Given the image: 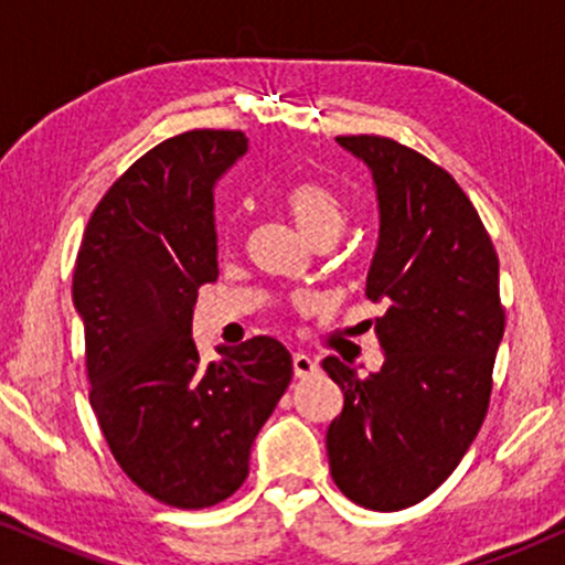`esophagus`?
<instances>
[{
    "label": "esophagus",
    "instance_id": "obj_1",
    "mask_svg": "<svg viewBox=\"0 0 565 565\" xmlns=\"http://www.w3.org/2000/svg\"><path fill=\"white\" fill-rule=\"evenodd\" d=\"M291 366H295V377H310V374L319 369L313 359L308 353H295L291 355Z\"/></svg>",
    "mask_w": 565,
    "mask_h": 565
}]
</instances>
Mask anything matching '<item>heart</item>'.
I'll use <instances>...</instances> for the list:
<instances>
[{
    "mask_svg": "<svg viewBox=\"0 0 565 565\" xmlns=\"http://www.w3.org/2000/svg\"><path fill=\"white\" fill-rule=\"evenodd\" d=\"M287 210L308 242L332 236L337 238L348 223V206L332 188L316 180L297 183L287 193Z\"/></svg>",
    "mask_w": 565,
    "mask_h": 565,
    "instance_id": "obj_1",
    "label": "heart"
}]
</instances>
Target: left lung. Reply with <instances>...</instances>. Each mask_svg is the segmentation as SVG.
Returning a JSON list of instances; mask_svg holds the SVG:
<instances>
[{"instance_id": "8db88e82", "label": "left lung", "mask_w": 565, "mask_h": 565, "mask_svg": "<svg viewBox=\"0 0 565 565\" xmlns=\"http://www.w3.org/2000/svg\"><path fill=\"white\" fill-rule=\"evenodd\" d=\"M377 191L380 236L366 297L385 361L359 374L334 355L323 372L345 404L327 430L337 489L366 510L423 502L481 430L504 334L499 260L476 206L449 172L377 135L337 138Z\"/></svg>"}]
</instances>
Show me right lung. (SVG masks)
Returning a JSON list of instances; mask_svg holds the SVG:
<instances>
[{
  "mask_svg": "<svg viewBox=\"0 0 565 565\" xmlns=\"http://www.w3.org/2000/svg\"><path fill=\"white\" fill-rule=\"evenodd\" d=\"M249 151L244 132L193 129L135 161L95 206L74 270L89 404L121 470L180 510L228 499L287 391L274 337L220 348L191 337L201 284L217 278L215 185Z\"/></svg>",
  "mask_w": 565,
  "mask_h": 565,
  "instance_id": "add662e5",
  "label": "right lung"
}]
</instances>
